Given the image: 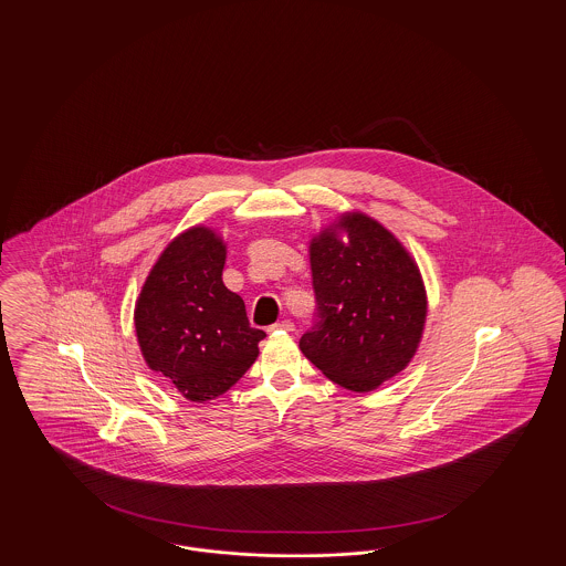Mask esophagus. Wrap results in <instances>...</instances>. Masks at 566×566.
<instances>
[{"instance_id":"esophagus-1","label":"esophagus","mask_w":566,"mask_h":566,"mask_svg":"<svg viewBox=\"0 0 566 566\" xmlns=\"http://www.w3.org/2000/svg\"><path fill=\"white\" fill-rule=\"evenodd\" d=\"M295 324L291 321H280V323L271 324V331H293Z\"/></svg>"}]
</instances>
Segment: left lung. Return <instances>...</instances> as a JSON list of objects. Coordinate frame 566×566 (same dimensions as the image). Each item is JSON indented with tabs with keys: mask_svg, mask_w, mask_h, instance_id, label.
I'll return each instance as SVG.
<instances>
[{
	"mask_svg": "<svg viewBox=\"0 0 566 566\" xmlns=\"http://www.w3.org/2000/svg\"><path fill=\"white\" fill-rule=\"evenodd\" d=\"M337 231L312 240L314 324L298 348L331 381L369 392L403 371L427 318L420 271L374 218L346 214Z\"/></svg>",
	"mask_w": 566,
	"mask_h": 566,
	"instance_id": "left-lung-1",
	"label": "left lung"
}]
</instances>
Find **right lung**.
Listing matches in <instances>:
<instances>
[{"label":"right lung","mask_w":566,"mask_h":566,"mask_svg":"<svg viewBox=\"0 0 566 566\" xmlns=\"http://www.w3.org/2000/svg\"><path fill=\"white\" fill-rule=\"evenodd\" d=\"M224 259L214 231L192 227L165 248L135 305L148 367L197 403L227 392L265 339V331L250 326L242 296L222 284Z\"/></svg>","instance_id":"right-lung-1"}]
</instances>
